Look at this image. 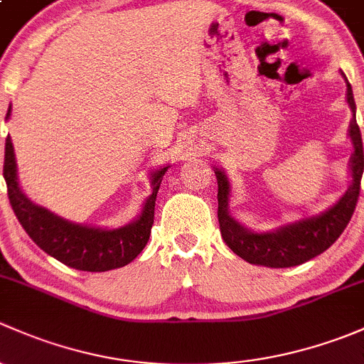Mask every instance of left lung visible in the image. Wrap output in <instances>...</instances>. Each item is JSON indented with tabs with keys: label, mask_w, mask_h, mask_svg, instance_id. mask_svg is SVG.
Returning <instances> with one entry per match:
<instances>
[{
	"label": "left lung",
	"mask_w": 364,
	"mask_h": 364,
	"mask_svg": "<svg viewBox=\"0 0 364 364\" xmlns=\"http://www.w3.org/2000/svg\"><path fill=\"white\" fill-rule=\"evenodd\" d=\"M340 75L346 80V98L352 112L349 126V138L352 144V154L349 159L350 186L333 207L317 213V215L303 217V219L284 224L272 231L249 230L230 213V178L220 168H213L217 186H219L217 217H219L220 235H223L226 245L247 263L268 266V268H291V266L303 264L305 261H310L312 257L324 252L326 249H329L349 224L355 210V203H358L359 186H361L364 170V154L361 133H359V126L355 122V103L352 87L343 71H340Z\"/></svg>",
	"instance_id": "8db88e82"
}]
</instances>
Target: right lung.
<instances>
[{
    "instance_id": "add662e5",
    "label": "right lung",
    "mask_w": 364,
    "mask_h": 364,
    "mask_svg": "<svg viewBox=\"0 0 364 364\" xmlns=\"http://www.w3.org/2000/svg\"><path fill=\"white\" fill-rule=\"evenodd\" d=\"M10 114L12 105L6 112V121L10 119ZM168 168L170 164L151 171L152 194L145 200L140 215L126 226L112 230L71 223L50 210L33 203L18 186L17 163L10 136H6L5 144L3 177L9 189L10 205L18 223L40 249L70 268L82 272H108L129 264L147 245L154 224L157 191Z\"/></svg>"
}]
</instances>
